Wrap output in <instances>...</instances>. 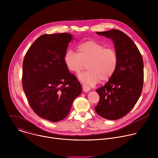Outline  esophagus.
Returning <instances> with one entry per match:
<instances>
[{"label": "esophagus", "mask_w": 158, "mask_h": 158, "mask_svg": "<svg viewBox=\"0 0 158 158\" xmlns=\"http://www.w3.org/2000/svg\"><path fill=\"white\" fill-rule=\"evenodd\" d=\"M82 89L84 92H88L91 90V87L86 85H82Z\"/></svg>", "instance_id": "1"}]
</instances>
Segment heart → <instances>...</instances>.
I'll return each instance as SVG.
<instances>
[{"instance_id": "1", "label": "heart", "mask_w": 158, "mask_h": 158, "mask_svg": "<svg viewBox=\"0 0 158 158\" xmlns=\"http://www.w3.org/2000/svg\"><path fill=\"white\" fill-rule=\"evenodd\" d=\"M64 62L69 71L79 73L87 66V71L79 74L82 82L94 85L101 80L106 82L114 74L118 64V57L116 50L105 48L94 41L87 40L77 46V53L67 49L64 57Z\"/></svg>"}]
</instances>
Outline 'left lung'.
<instances>
[{
    "label": "left lung",
    "instance_id": "obj_1",
    "mask_svg": "<svg viewBox=\"0 0 158 158\" xmlns=\"http://www.w3.org/2000/svg\"><path fill=\"white\" fill-rule=\"evenodd\" d=\"M96 33L113 41L118 64L113 76L96 90L99 95V101L94 109L102 118L116 120L130 112L141 94L143 60L136 44L122 31L112 29Z\"/></svg>",
    "mask_w": 158,
    "mask_h": 158
}]
</instances>
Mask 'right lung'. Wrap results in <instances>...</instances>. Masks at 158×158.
<instances>
[{
    "label": "right lung",
    "mask_w": 158,
    "mask_h": 158,
    "mask_svg": "<svg viewBox=\"0 0 158 158\" xmlns=\"http://www.w3.org/2000/svg\"><path fill=\"white\" fill-rule=\"evenodd\" d=\"M73 35L44 34L37 38L23 61L22 86L29 105L39 117L58 122L69 114L82 87L64 62Z\"/></svg>",
    "instance_id": "add662e5"
}]
</instances>
